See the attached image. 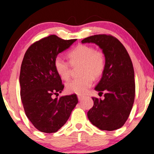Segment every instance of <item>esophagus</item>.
Instances as JSON below:
<instances>
[{
  "mask_svg": "<svg viewBox=\"0 0 154 154\" xmlns=\"http://www.w3.org/2000/svg\"><path fill=\"white\" fill-rule=\"evenodd\" d=\"M83 98H84V96H81V95H78V98H79V100H81Z\"/></svg>",
  "mask_w": 154,
  "mask_h": 154,
  "instance_id": "34e87169",
  "label": "esophagus"
}]
</instances>
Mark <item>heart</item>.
<instances>
[{"mask_svg": "<svg viewBox=\"0 0 154 154\" xmlns=\"http://www.w3.org/2000/svg\"><path fill=\"white\" fill-rule=\"evenodd\" d=\"M70 63L72 66L81 64L80 75L66 83L68 93L84 94L91 86L94 79L101 76L105 69L106 58L103 53L95 50L91 45L80 44L72 49L68 54ZM61 57H56L54 67L63 80L67 81L71 77V65Z\"/></svg>", "mask_w": 154, "mask_h": 154, "instance_id": "heart-1", "label": "heart"}]
</instances>
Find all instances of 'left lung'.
<instances>
[{
	"mask_svg": "<svg viewBox=\"0 0 154 154\" xmlns=\"http://www.w3.org/2000/svg\"><path fill=\"white\" fill-rule=\"evenodd\" d=\"M81 42L96 43L106 58L103 75L95 88L99 96L104 92V99L92 98L94 106L87 113L89 121L100 130L119 129L129 116L135 98L134 71L129 55L111 35H91Z\"/></svg>",
	"mask_w": 154,
	"mask_h": 154,
	"instance_id": "1",
	"label": "left lung"
}]
</instances>
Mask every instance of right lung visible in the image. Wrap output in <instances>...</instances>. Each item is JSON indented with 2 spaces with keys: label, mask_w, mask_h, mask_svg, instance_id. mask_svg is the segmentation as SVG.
<instances>
[{
  "label": "right lung",
  "mask_w": 154,
  "mask_h": 154,
  "mask_svg": "<svg viewBox=\"0 0 154 154\" xmlns=\"http://www.w3.org/2000/svg\"><path fill=\"white\" fill-rule=\"evenodd\" d=\"M75 41L51 35L33 43L24 55L19 78L20 97L26 116L41 132L58 131L79 102L76 94L53 98L64 88L54 60Z\"/></svg>",
  "instance_id": "right-lung-1"
}]
</instances>
